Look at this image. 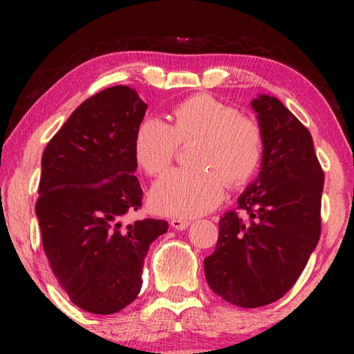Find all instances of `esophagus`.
Here are the masks:
<instances>
[{"label": "esophagus", "instance_id": "1", "mask_svg": "<svg viewBox=\"0 0 354 354\" xmlns=\"http://www.w3.org/2000/svg\"><path fill=\"white\" fill-rule=\"evenodd\" d=\"M190 224H192V221L187 219V217H174V219H171V225L177 230L187 229Z\"/></svg>", "mask_w": 354, "mask_h": 354}]
</instances>
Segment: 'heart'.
Wrapping results in <instances>:
<instances>
[{"instance_id":"obj_1","label":"heart","mask_w":354,"mask_h":354,"mask_svg":"<svg viewBox=\"0 0 354 354\" xmlns=\"http://www.w3.org/2000/svg\"><path fill=\"white\" fill-rule=\"evenodd\" d=\"M192 142L188 162L193 167L169 172L153 187L151 205L161 214L190 217L212 209L224 183L227 188L245 185L263 162L259 120L207 93L174 104L169 124L156 118L142 120L133 137L135 161L158 177L172 166L178 145Z\"/></svg>"}]
</instances>
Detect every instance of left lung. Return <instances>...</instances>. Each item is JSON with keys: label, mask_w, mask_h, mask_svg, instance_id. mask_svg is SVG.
Returning <instances> with one entry per match:
<instances>
[{"label": "left lung", "mask_w": 354, "mask_h": 354, "mask_svg": "<svg viewBox=\"0 0 354 354\" xmlns=\"http://www.w3.org/2000/svg\"><path fill=\"white\" fill-rule=\"evenodd\" d=\"M251 106L264 130L259 177L221 217L205 259L209 288L240 308L277 301L301 275L321 236L324 188L309 130L274 96Z\"/></svg>", "instance_id": "obj_1"}]
</instances>
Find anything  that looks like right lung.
<instances>
[{"instance_id": "add662e5", "label": "right lung", "mask_w": 354, "mask_h": 354, "mask_svg": "<svg viewBox=\"0 0 354 354\" xmlns=\"http://www.w3.org/2000/svg\"><path fill=\"white\" fill-rule=\"evenodd\" d=\"M148 106L125 85L85 100L46 145L35 212L50 269L71 301L114 314L137 298L161 219L125 224L142 207L135 130Z\"/></svg>"}]
</instances>
